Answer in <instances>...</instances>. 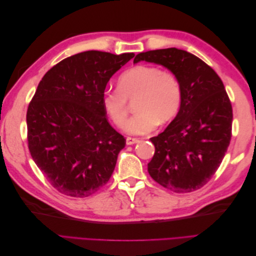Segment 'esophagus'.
I'll return each instance as SVG.
<instances>
[{
  "mask_svg": "<svg viewBox=\"0 0 256 256\" xmlns=\"http://www.w3.org/2000/svg\"><path fill=\"white\" fill-rule=\"evenodd\" d=\"M140 142V140L136 138H131V136H127L126 138V143L127 145H132V144H136V143H138Z\"/></svg>",
  "mask_w": 256,
  "mask_h": 256,
  "instance_id": "34e87169",
  "label": "esophagus"
}]
</instances>
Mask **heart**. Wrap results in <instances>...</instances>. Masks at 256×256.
<instances>
[{
    "mask_svg": "<svg viewBox=\"0 0 256 256\" xmlns=\"http://www.w3.org/2000/svg\"><path fill=\"white\" fill-rule=\"evenodd\" d=\"M135 102L136 114L127 123L128 102ZM182 86L177 76L152 65H138L124 72L118 88L106 90L102 104L106 113L118 127L130 134H145L158 124L172 120L180 110Z\"/></svg>",
    "mask_w": 256,
    "mask_h": 256,
    "instance_id": "heart-1",
    "label": "heart"
}]
</instances>
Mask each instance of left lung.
Returning <instances> with one entry per match:
<instances>
[{
	"mask_svg": "<svg viewBox=\"0 0 256 256\" xmlns=\"http://www.w3.org/2000/svg\"><path fill=\"white\" fill-rule=\"evenodd\" d=\"M160 64L180 80L182 102L176 118L157 136L148 173L176 193L200 189L216 172L232 138L233 109L220 76L194 54L176 48L136 54Z\"/></svg>",
	"mask_w": 256,
	"mask_h": 256,
	"instance_id": "left-lung-1",
	"label": "left lung"
}]
</instances>
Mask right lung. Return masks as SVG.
<instances>
[{
	"label": "right lung",
	"instance_id": "1",
	"mask_svg": "<svg viewBox=\"0 0 256 256\" xmlns=\"http://www.w3.org/2000/svg\"><path fill=\"white\" fill-rule=\"evenodd\" d=\"M134 56L85 51L46 72L26 112L28 150L60 193L94 194L109 182L126 138L108 122L102 104L111 76Z\"/></svg>",
	"mask_w": 256,
	"mask_h": 256
}]
</instances>
